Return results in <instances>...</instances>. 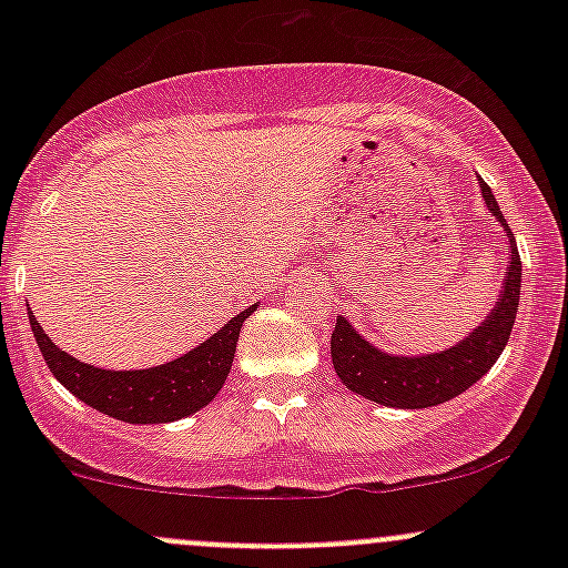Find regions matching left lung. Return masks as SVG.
Instances as JSON below:
<instances>
[{
	"label": "left lung",
	"mask_w": 568,
	"mask_h": 568,
	"mask_svg": "<svg viewBox=\"0 0 568 568\" xmlns=\"http://www.w3.org/2000/svg\"><path fill=\"white\" fill-rule=\"evenodd\" d=\"M478 186L486 211L495 216L500 231L506 233L508 252H511L495 307L459 343L428 354L385 352V348L374 346L368 337L359 335L357 326L346 316H337L329 354L337 379L352 393L376 400L382 406H393V409H426V406L445 404V400L456 398L467 387H473L503 354L519 311L523 261H519L511 227H508L506 216H503L500 205H497L495 194L486 186L484 178H478Z\"/></svg>",
	"instance_id": "8db88e82"
}]
</instances>
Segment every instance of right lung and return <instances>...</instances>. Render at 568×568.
I'll return each mask as SVG.
<instances>
[{
  "instance_id": "add662e5",
  "label": "right lung",
  "mask_w": 568,
  "mask_h": 568,
  "mask_svg": "<svg viewBox=\"0 0 568 568\" xmlns=\"http://www.w3.org/2000/svg\"><path fill=\"white\" fill-rule=\"evenodd\" d=\"M255 307L257 302L220 326L209 341L194 346L192 352L156 368L140 371H109L71 357L45 335L43 326L32 316L30 305H27V313H30V326L36 332L45 365L68 393L114 420L148 426V423L181 420L214 400L231 374L239 332Z\"/></svg>"
}]
</instances>
